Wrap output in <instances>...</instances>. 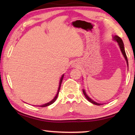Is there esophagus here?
Listing matches in <instances>:
<instances>
[{"mask_svg": "<svg viewBox=\"0 0 135 135\" xmlns=\"http://www.w3.org/2000/svg\"><path fill=\"white\" fill-rule=\"evenodd\" d=\"M73 65L74 66V67H75V66H76V64H74H74H73Z\"/></svg>", "mask_w": 135, "mask_h": 135, "instance_id": "obj_1", "label": "esophagus"}]
</instances>
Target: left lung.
Here are the masks:
<instances>
[{"label":"left lung","mask_w":135,"mask_h":135,"mask_svg":"<svg viewBox=\"0 0 135 135\" xmlns=\"http://www.w3.org/2000/svg\"><path fill=\"white\" fill-rule=\"evenodd\" d=\"M113 39L115 40L116 42H117L118 43V45H119V47L120 48V50L121 51H122V54L123 55V56H124V58L126 59V62H127V67H129V64H128V60H127V56H126V52H125V50H124V43H123V40H122V38H121L120 37H118V36H113ZM83 94L85 96V97L87 99H88L89 101L90 102H91V103H92L93 104L95 105H103L102 104H99V103H97V102H95L94 100H92V99H91L90 98H89L88 97V95H87L86 93L85 92V90L83 89Z\"/></svg>","instance_id":"obj_1"}]
</instances>
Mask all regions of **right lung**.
Listing matches in <instances>:
<instances>
[{
  "label": "right lung",
  "instance_id": "add662e5",
  "mask_svg": "<svg viewBox=\"0 0 135 135\" xmlns=\"http://www.w3.org/2000/svg\"><path fill=\"white\" fill-rule=\"evenodd\" d=\"M63 77H64V74L62 75V77H61V79H60V81H59V88H58V92H57L56 96H55V98H54V99H52V100H51V101H50L49 102H47V103H46V104L42 105H39L38 107H47V106L50 105L52 104L55 101L56 99H57V97H58V93H59V90H60L61 83H62V80H63Z\"/></svg>",
  "mask_w": 135,
  "mask_h": 135
}]
</instances>
